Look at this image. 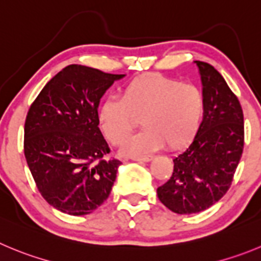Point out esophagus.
I'll use <instances>...</instances> for the list:
<instances>
[{"mask_svg": "<svg viewBox=\"0 0 261 261\" xmlns=\"http://www.w3.org/2000/svg\"><path fill=\"white\" fill-rule=\"evenodd\" d=\"M133 161H144V162H148V161L153 160V155L152 154H143V155H133L131 157Z\"/></svg>", "mask_w": 261, "mask_h": 261, "instance_id": "obj_1", "label": "esophagus"}]
</instances>
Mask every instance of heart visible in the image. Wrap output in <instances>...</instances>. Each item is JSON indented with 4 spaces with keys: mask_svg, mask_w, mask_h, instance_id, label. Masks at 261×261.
<instances>
[{
    "mask_svg": "<svg viewBox=\"0 0 261 261\" xmlns=\"http://www.w3.org/2000/svg\"><path fill=\"white\" fill-rule=\"evenodd\" d=\"M203 94L192 84L162 74H147L128 81L119 99L106 97L96 111L99 128L109 143L118 145L130 136L140 118L143 131L123 145L125 154H139L186 145L201 126Z\"/></svg>",
    "mask_w": 261,
    "mask_h": 261,
    "instance_id": "1",
    "label": "heart"
}]
</instances>
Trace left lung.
Masks as SVG:
<instances>
[{"instance_id":"1","label":"left lung","mask_w":261,"mask_h":261,"mask_svg":"<svg viewBox=\"0 0 261 261\" xmlns=\"http://www.w3.org/2000/svg\"><path fill=\"white\" fill-rule=\"evenodd\" d=\"M203 85V121L196 138L174 158V171L157 188L160 201L172 213H201L230 188L245 144L243 112L223 75L196 62Z\"/></svg>"}]
</instances>
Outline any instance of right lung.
Wrapping results in <instances>:
<instances>
[{
    "instance_id": "add662e5",
    "label": "right lung",
    "mask_w": 261,
    "mask_h": 261,
    "mask_svg": "<svg viewBox=\"0 0 261 261\" xmlns=\"http://www.w3.org/2000/svg\"><path fill=\"white\" fill-rule=\"evenodd\" d=\"M95 68L72 64L50 80L31 104L24 123V155L48 204L86 215L107 201L121 161L97 127L100 97L116 80Z\"/></svg>"
}]
</instances>
